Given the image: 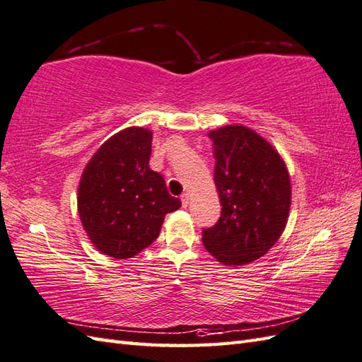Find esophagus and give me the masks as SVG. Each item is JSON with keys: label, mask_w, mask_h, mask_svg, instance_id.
<instances>
[{"label": "esophagus", "mask_w": 362, "mask_h": 362, "mask_svg": "<svg viewBox=\"0 0 362 362\" xmlns=\"http://www.w3.org/2000/svg\"><path fill=\"white\" fill-rule=\"evenodd\" d=\"M180 200H182V206L187 208L189 205V194H187V192H183V194L180 196Z\"/></svg>", "instance_id": "34e87169"}]
</instances>
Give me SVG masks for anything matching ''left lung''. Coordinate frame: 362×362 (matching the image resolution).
<instances>
[{
	"mask_svg": "<svg viewBox=\"0 0 362 362\" xmlns=\"http://www.w3.org/2000/svg\"><path fill=\"white\" fill-rule=\"evenodd\" d=\"M222 211L202 242L219 262L245 265L270 250L287 223L291 185L277 151L245 126L209 132Z\"/></svg>",
	"mask_w": 362,
	"mask_h": 362,
	"instance_id": "left-lung-1",
	"label": "left lung"
}]
</instances>
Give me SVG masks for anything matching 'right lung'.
I'll use <instances>...</instances> for the list:
<instances>
[{"label": "right lung", "mask_w": 362, "mask_h": 362, "mask_svg": "<svg viewBox=\"0 0 362 362\" xmlns=\"http://www.w3.org/2000/svg\"><path fill=\"white\" fill-rule=\"evenodd\" d=\"M153 132L123 129L92 156L78 187V214L90 242L115 259L136 256L153 243L180 200L149 168Z\"/></svg>", "instance_id": "add662e5"}]
</instances>
